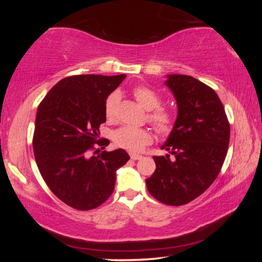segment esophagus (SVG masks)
I'll use <instances>...</instances> for the list:
<instances>
[{
    "instance_id": "obj_1",
    "label": "esophagus",
    "mask_w": 262,
    "mask_h": 262,
    "mask_svg": "<svg viewBox=\"0 0 262 262\" xmlns=\"http://www.w3.org/2000/svg\"><path fill=\"white\" fill-rule=\"evenodd\" d=\"M130 158L134 159V161H137V159H141L142 156H141V155H137V154H130Z\"/></svg>"
}]
</instances>
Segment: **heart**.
Wrapping results in <instances>:
<instances>
[{
	"label": "heart",
	"mask_w": 262,
	"mask_h": 262,
	"mask_svg": "<svg viewBox=\"0 0 262 262\" xmlns=\"http://www.w3.org/2000/svg\"><path fill=\"white\" fill-rule=\"evenodd\" d=\"M136 100L144 108L151 110L148 114V120L161 134H167L173 129L176 117L171 110L162 107V98L154 89L147 85L136 86L133 91ZM120 99L118 92L111 94L105 101V117L112 120L117 114V106ZM112 140L119 148L137 151L145 147L151 141V134L145 128L134 126H122L112 133Z\"/></svg>",
	"instance_id": "obj_1"
}]
</instances>
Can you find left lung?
Here are the masks:
<instances>
[{
    "mask_svg": "<svg viewBox=\"0 0 262 262\" xmlns=\"http://www.w3.org/2000/svg\"><path fill=\"white\" fill-rule=\"evenodd\" d=\"M178 117L162 149L154 156L156 170L145 180L149 193L167 206L193 201L214 183L227 157L230 123L210 86L187 75H167Z\"/></svg>",
    "mask_w": 262,
    "mask_h": 262,
    "instance_id": "1",
    "label": "left lung"
}]
</instances>
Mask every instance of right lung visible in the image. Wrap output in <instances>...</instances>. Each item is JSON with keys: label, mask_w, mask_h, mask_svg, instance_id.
<instances>
[{"label": "right lung", "mask_w": 262, "mask_h": 262, "mask_svg": "<svg viewBox=\"0 0 262 262\" xmlns=\"http://www.w3.org/2000/svg\"><path fill=\"white\" fill-rule=\"evenodd\" d=\"M125 78V74L66 77L38 107L32 141L35 162L52 192L74 209L103 205L114 190L117 170L129 159L123 149L90 156L95 143L101 145L97 136L106 121L105 101Z\"/></svg>", "instance_id": "obj_1"}]
</instances>
